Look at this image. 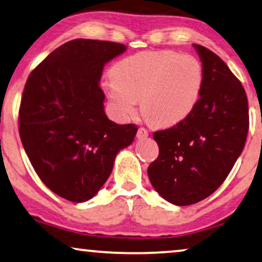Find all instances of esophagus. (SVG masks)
Instances as JSON below:
<instances>
[{
  "label": "esophagus",
  "mask_w": 262,
  "mask_h": 262,
  "mask_svg": "<svg viewBox=\"0 0 262 262\" xmlns=\"http://www.w3.org/2000/svg\"><path fill=\"white\" fill-rule=\"evenodd\" d=\"M149 136V132L146 130L145 127H139L138 131H137V138L139 139H144Z\"/></svg>",
  "instance_id": "esophagus-1"
}]
</instances>
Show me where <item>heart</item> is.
Here are the masks:
<instances>
[{
	"mask_svg": "<svg viewBox=\"0 0 262 262\" xmlns=\"http://www.w3.org/2000/svg\"><path fill=\"white\" fill-rule=\"evenodd\" d=\"M204 87V69L192 55L173 50L145 51L125 57L105 82L111 110L127 119L141 100L143 117L159 127H171L191 116Z\"/></svg>",
	"mask_w": 262,
	"mask_h": 262,
	"instance_id": "heart-1",
	"label": "heart"
}]
</instances>
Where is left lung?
Wrapping results in <instances>:
<instances>
[{
    "mask_svg": "<svg viewBox=\"0 0 262 262\" xmlns=\"http://www.w3.org/2000/svg\"><path fill=\"white\" fill-rule=\"evenodd\" d=\"M204 69L202 96L182 123L154 132L159 157L150 163L152 187L174 205H192L212 194L245 148L249 128L245 88L211 50L194 45Z\"/></svg>",
    "mask_w": 262,
    "mask_h": 262,
    "instance_id": "1",
    "label": "left lung"
}]
</instances>
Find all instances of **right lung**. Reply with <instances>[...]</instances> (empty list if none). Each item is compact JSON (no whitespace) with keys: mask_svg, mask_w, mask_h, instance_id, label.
I'll return each instance as SVG.
<instances>
[{"mask_svg":"<svg viewBox=\"0 0 262 262\" xmlns=\"http://www.w3.org/2000/svg\"><path fill=\"white\" fill-rule=\"evenodd\" d=\"M119 42L75 39L32 70L19 108L24 149L40 180L74 203L93 198L108 179L114 159L137 134L103 111V66L123 53Z\"/></svg>","mask_w":262,"mask_h":262,"instance_id":"add662e5","label":"right lung"}]
</instances>
